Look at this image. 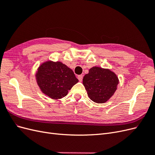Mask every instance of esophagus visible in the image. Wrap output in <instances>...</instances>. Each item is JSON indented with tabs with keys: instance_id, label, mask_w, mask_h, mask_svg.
<instances>
[{
	"instance_id": "obj_1",
	"label": "esophagus",
	"mask_w": 155,
	"mask_h": 155,
	"mask_svg": "<svg viewBox=\"0 0 155 155\" xmlns=\"http://www.w3.org/2000/svg\"><path fill=\"white\" fill-rule=\"evenodd\" d=\"M78 78L79 79V81H80V82H81L82 80H83V76H82V75H79V76H78Z\"/></svg>"
}]
</instances>
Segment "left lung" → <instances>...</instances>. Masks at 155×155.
I'll list each match as a JSON object with an SVG mask.
<instances>
[{
    "label": "left lung",
    "mask_w": 155,
    "mask_h": 155,
    "mask_svg": "<svg viewBox=\"0 0 155 155\" xmlns=\"http://www.w3.org/2000/svg\"><path fill=\"white\" fill-rule=\"evenodd\" d=\"M119 83L116 74L107 68L93 67L83 79L88 97L97 104H104L113 96Z\"/></svg>",
    "instance_id": "left-lung-1"
}]
</instances>
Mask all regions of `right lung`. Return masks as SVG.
I'll return each mask as SVG.
<instances>
[{
	"instance_id": "obj_1",
	"label": "right lung",
	"mask_w": 155,
	"mask_h": 155,
	"mask_svg": "<svg viewBox=\"0 0 155 155\" xmlns=\"http://www.w3.org/2000/svg\"><path fill=\"white\" fill-rule=\"evenodd\" d=\"M35 78L42 92L53 100L66 96L79 81L71 68L61 62L52 61L42 63L37 68Z\"/></svg>"
}]
</instances>
